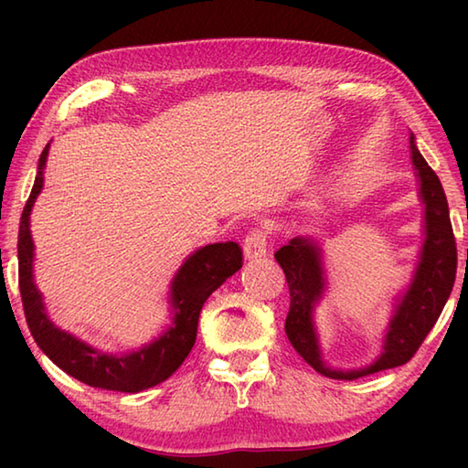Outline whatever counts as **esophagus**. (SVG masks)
<instances>
[{
  "instance_id": "34e87169",
  "label": "esophagus",
  "mask_w": 468,
  "mask_h": 468,
  "mask_svg": "<svg viewBox=\"0 0 468 468\" xmlns=\"http://www.w3.org/2000/svg\"><path fill=\"white\" fill-rule=\"evenodd\" d=\"M268 251V237L262 229H253L243 241V256L245 260H256L266 256Z\"/></svg>"
}]
</instances>
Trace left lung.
I'll use <instances>...</instances> for the list:
<instances>
[{
  "label": "left lung",
  "instance_id": "8db88e82",
  "mask_svg": "<svg viewBox=\"0 0 468 468\" xmlns=\"http://www.w3.org/2000/svg\"><path fill=\"white\" fill-rule=\"evenodd\" d=\"M410 156L419 177V197L423 212V243L409 287L396 295L392 318L388 322L382 353L374 363L359 369H335L326 366L315 330L314 312L326 291L322 248L314 237H292L274 253L287 276L291 307L284 332L295 351L322 376L332 379H357L392 369L413 357L438 322L456 279V241L450 223L448 200L438 176L425 163L410 133Z\"/></svg>",
  "mask_w": 468,
  "mask_h": 468
}]
</instances>
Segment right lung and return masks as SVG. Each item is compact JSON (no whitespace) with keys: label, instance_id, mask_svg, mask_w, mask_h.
<instances>
[{"label":"right lung","instance_id":"1","mask_svg":"<svg viewBox=\"0 0 468 468\" xmlns=\"http://www.w3.org/2000/svg\"><path fill=\"white\" fill-rule=\"evenodd\" d=\"M49 144L38 158L33 192L22 210L18 231V282L30 335L55 366L92 388L115 392H142L173 376L192 351L202 305L212 292L243 264L241 248L235 241L210 243L196 250L169 284L171 324L153 343L132 353H105L55 326L47 315L43 295L35 284V243L30 235V212L43 189V173Z\"/></svg>","mask_w":468,"mask_h":468}]
</instances>
